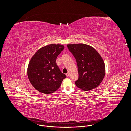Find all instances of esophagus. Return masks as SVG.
Wrapping results in <instances>:
<instances>
[{"label": "esophagus", "instance_id": "esophagus-1", "mask_svg": "<svg viewBox=\"0 0 131 131\" xmlns=\"http://www.w3.org/2000/svg\"><path fill=\"white\" fill-rule=\"evenodd\" d=\"M66 75L67 77H68L69 76V73H67V74H66Z\"/></svg>", "mask_w": 131, "mask_h": 131}]
</instances>
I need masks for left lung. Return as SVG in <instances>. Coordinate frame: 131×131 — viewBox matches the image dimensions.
<instances>
[{
    "label": "left lung",
    "instance_id": "1",
    "mask_svg": "<svg viewBox=\"0 0 131 131\" xmlns=\"http://www.w3.org/2000/svg\"><path fill=\"white\" fill-rule=\"evenodd\" d=\"M67 47L77 63L76 86L85 91L98 87L105 75V63L99 53L86 44H68Z\"/></svg>",
    "mask_w": 131,
    "mask_h": 131
}]
</instances>
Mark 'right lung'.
Wrapping results in <instances>:
<instances>
[{
    "instance_id": "obj_1",
    "label": "right lung",
    "mask_w": 131,
    "mask_h": 131,
    "mask_svg": "<svg viewBox=\"0 0 131 131\" xmlns=\"http://www.w3.org/2000/svg\"><path fill=\"white\" fill-rule=\"evenodd\" d=\"M64 49L61 45L50 44L39 49L31 58L27 75L31 84L38 91L46 94L52 93L66 78L56 63L57 57Z\"/></svg>"
}]
</instances>
